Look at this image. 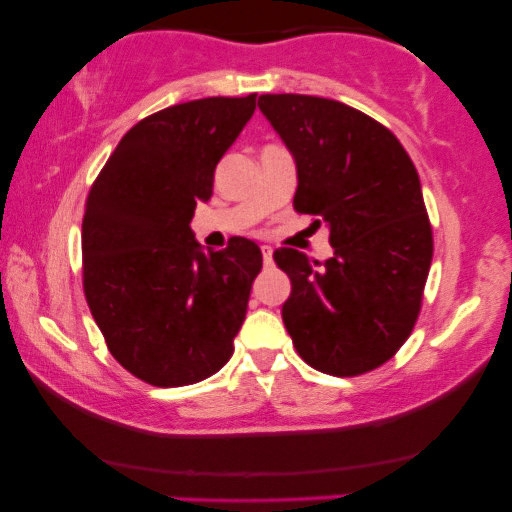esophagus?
Instances as JSON below:
<instances>
[{"label":"esophagus","instance_id":"34e87169","mask_svg":"<svg viewBox=\"0 0 512 512\" xmlns=\"http://www.w3.org/2000/svg\"><path fill=\"white\" fill-rule=\"evenodd\" d=\"M261 251H263V261H265V265H270V263H272V247H268V244H263Z\"/></svg>","mask_w":512,"mask_h":512}]
</instances>
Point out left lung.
I'll use <instances>...</instances> for the list:
<instances>
[{
  "instance_id": "8db88e82",
  "label": "left lung",
  "mask_w": 512,
  "mask_h": 512,
  "mask_svg": "<svg viewBox=\"0 0 512 512\" xmlns=\"http://www.w3.org/2000/svg\"><path fill=\"white\" fill-rule=\"evenodd\" d=\"M296 163L293 207L326 223L333 256L277 249L291 279L282 319L300 359L321 373H368L415 326L433 258L422 184L401 142L373 118L314 95H261Z\"/></svg>"
}]
</instances>
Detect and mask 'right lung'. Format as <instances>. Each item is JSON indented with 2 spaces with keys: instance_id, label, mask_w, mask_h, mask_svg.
Masks as SVG:
<instances>
[{
  "instance_id": "add662e5",
  "label": "right lung",
  "mask_w": 512,
  "mask_h": 512,
  "mask_svg": "<svg viewBox=\"0 0 512 512\" xmlns=\"http://www.w3.org/2000/svg\"><path fill=\"white\" fill-rule=\"evenodd\" d=\"M254 109L256 93L158 111L125 132L90 188L86 300L111 356L153 387L195 384L233 356L263 254L247 237L205 249L188 223Z\"/></svg>"
}]
</instances>
